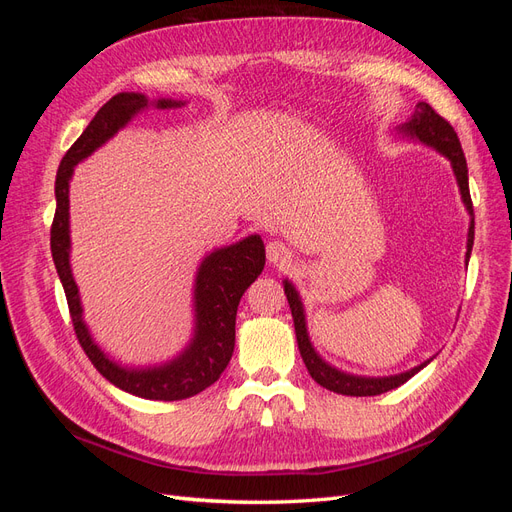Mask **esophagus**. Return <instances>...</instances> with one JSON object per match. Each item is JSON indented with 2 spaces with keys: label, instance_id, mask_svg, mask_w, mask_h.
<instances>
[{
  "label": "esophagus",
  "instance_id": "esophagus-1",
  "mask_svg": "<svg viewBox=\"0 0 512 512\" xmlns=\"http://www.w3.org/2000/svg\"><path fill=\"white\" fill-rule=\"evenodd\" d=\"M292 256V250L282 241H269L267 243V258L273 265H284Z\"/></svg>",
  "mask_w": 512,
  "mask_h": 512
}]
</instances>
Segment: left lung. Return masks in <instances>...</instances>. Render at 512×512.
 <instances>
[{
    "label": "left lung",
    "instance_id": "obj_1",
    "mask_svg": "<svg viewBox=\"0 0 512 512\" xmlns=\"http://www.w3.org/2000/svg\"><path fill=\"white\" fill-rule=\"evenodd\" d=\"M399 132L410 136V138H416V141H421L427 147H433L436 151H440L444 158L451 160L453 173L457 177V185L461 192V200H463V205H466L468 213L472 215L470 230H468V252H466V262H468L470 254H472V245H474V209H472L470 185H468V164H466V156H463L457 132L453 130L451 123L433 111L427 102L416 104V111H414L412 119L401 123ZM284 292H286V299H288L290 312H292L294 333H297V344H299V352L303 356V363L309 371V376H312L320 386H324V389H329L339 395H350V397L380 395V393H386L391 389H397V386H401L404 382H408L414 374H418V371H421L427 363H431V359H429L410 371H404V374L386 376V378H365V376H352V374H346V371H339V369L331 367L327 361H322L320 354L314 350L312 342H309L305 312H303V303H301L297 288H294L288 280H284Z\"/></svg>",
    "mask_w": 512,
    "mask_h": 512
}]
</instances>
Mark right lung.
I'll return each mask as SVG.
<instances>
[{"label": "right lung", "mask_w": 512, "mask_h": 512, "mask_svg": "<svg viewBox=\"0 0 512 512\" xmlns=\"http://www.w3.org/2000/svg\"><path fill=\"white\" fill-rule=\"evenodd\" d=\"M181 100H156V108H177ZM149 106L147 96L134 91L108 100L83 134L66 151L55 179L57 209L51 226V254L64 286L76 339L100 374L117 389L143 399L177 401L205 391L226 369L235 350V320L243 292L265 269V243L258 235L211 252L200 262L194 284V337L177 359L156 367H123L98 348L83 320L79 288L70 269V179L74 166L89 158L108 138H113L128 121Z\"/></svg>", "instance_id": "1"}]
</instances>
